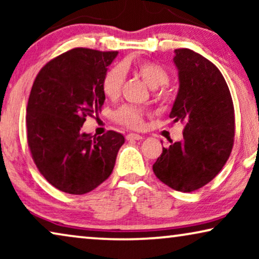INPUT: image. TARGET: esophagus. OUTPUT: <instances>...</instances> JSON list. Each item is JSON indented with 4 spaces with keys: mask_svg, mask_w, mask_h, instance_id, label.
Masks as SVG:
<instances>
[{
    "mask_svg": "<svg viewBox=\"0 0 259 259\" xmlns=\"http://www.w3.org/2000/svg\"><path fill=\"white\" fill-rule=\"evenodd\" d=\"M126 139L127 140H141L143 139V136H140V134H137V133H130L126 136Z\"/></svg>",
    "mask_w": 259,
    "mask_h": 259,
    "instance_id": "obj_1",
    "label": "esophagus"
}]
</instances>
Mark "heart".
<instances>
[{
  "label": "heart",
  "instance_id": "heart-1",
  "mask_svg": "<svg viewBox=\"0 0 259 259\" xmlns=\"http://www.w3.org/2000/svg\"><path fill=\"white\" fill-rule=\"evenodd\" d=\"M133 73L139 76L147 86L155 90V98L160 101H168L172 98V90L166 83L168 74L159 63L150 60H138L123 62L120 67H112L104 74L101 80L102 93L109 100H115L120 95L125 73ZM145 111L137 106L123 105L113 113V118L120 125L128 128H139L143 125Z\"/></svg>",
  "mask_w": 259,
  "mask_h": 259
}]
</instances>
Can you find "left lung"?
I'll return each mask as SVG.
<instances>
[{"instance_id": "left-lung-1", "label": "left lung", "mask_w": 259, "mask_h": 259, "mask_svg": "<svg viewBox=\"0 0 259 259\" xmlns=\"http://www.w3.org/2000/svg\"><path fill=\"white\" fill-rule=\"evenodd\" d=\"M179 91L169 116L183 122V140L162 147L153 165L157 178L176 191L192 192L210 183L231 154L235 108L228 83L211 61L176 49Z\"/></svg>"}]
</instances>
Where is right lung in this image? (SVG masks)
<instances>
[{
  "mask_svg": "<svg viewBox=\"0 0 259 259\" xmlns=\"http://www.w3.org/2000/svg\"><path fill=\"white\" fill-rule=\"evenodd\" d=\"M118 52L74 48L42 67L27 106V139L31 158L46 180L69 194H84L105 182L125 143L108 131L81 132L87 116L105 101L101 80Z\"/></svg>",
  "mask_w": 259,
  "mask_h": 259,
  "instance_id": "obj_1",
  "label": "right lung"
}]
</instances>
